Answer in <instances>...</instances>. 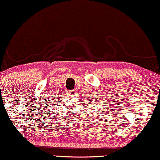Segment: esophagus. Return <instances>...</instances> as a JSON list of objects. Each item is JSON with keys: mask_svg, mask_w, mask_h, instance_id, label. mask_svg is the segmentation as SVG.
<instances>
[{"mask_svg": "<svg viewBox=\"0 0 160 160\" xmlns=\"http://www.w3.org/2000/svg\"><path fill=\"white\" fill-rule=\"evenodd\" d=\"M68 93L70 94V95H75V91H74V90H69V91H68Z\"/></svg>", "mask_w": 160, "mask_h": 160, "instance_id": "obj_1", "label": "esophagus"}]
</instances>
